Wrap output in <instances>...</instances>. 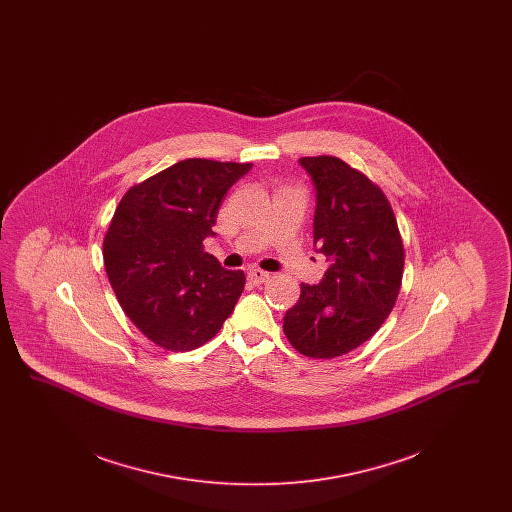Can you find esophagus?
Wrapping results in <instances>:
<instances>
[{"label": "esophagus", "mask_w": 512, "mask_h": 512, "mask_svg": "<svg viewBox=\"0 0 512 512\" xmlns=\"http://www.w3.org/2000/svg\"><path fill=\"white\" fill-rule=\"evenodd\" d=\"M247 278L253 282V284H265L270 278V274L265 270H259V268H249L247 270Z\"/></svg>", "instance_id": "obj_1"}]
</instances>
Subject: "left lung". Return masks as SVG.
<instances>
[{"label": "left lung", "instance_id": "1", "mask_svg": "<svg viewBox=\"0 0 512 512\" xmlns=\"http://www.w3.org/2000/svg\"><path fill=\"white\" fill-rule=\"evenodd\" d=\"M317 207L313 244L328 261L317 286L301 284L284 334L313 359L365 343L388 318L401 288L405 251L386 195L338 157H301Z\"/></svg>", "mask_w": 512, "mask_h": 512}]
</instances>
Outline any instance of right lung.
Masks as SVG:
<instances>
[{"label":"right lung","mask_w":512,"mask_h":512,"mask_svg":"<svg viewBox=\"0 0 512 512\" xmlns=\"http://www.w3.org/2000/svg\"><path fill=\"white\" fill-rule=\"evenodd\" d=\"M251 163L184 159L130 188L103 242L122 311L149 340L190 351L211 340L244 292V270L203 251L222 197Z\"/></svg>","instance_id":"1"}]
</instances>
